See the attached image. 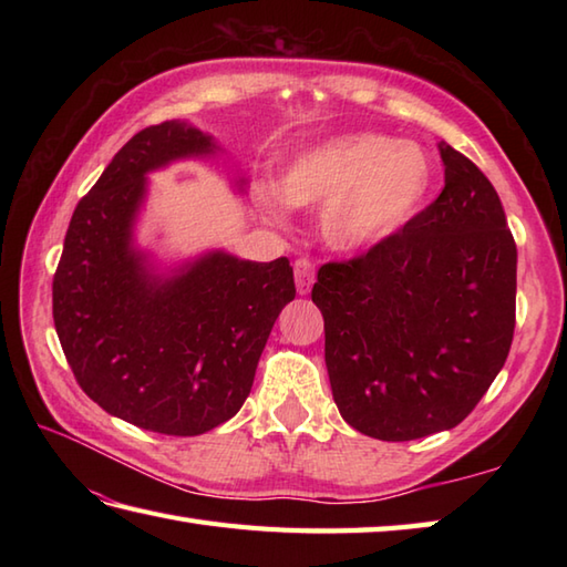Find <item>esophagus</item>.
Segmentation results:
<instances>
[{
	"label": "esophagus",
	"instance_id": "34e87169",
	"mask_svg": "<svg viewBox=\"0 0 567 567\" xmlns=\"http://www.w3.org/2000/svg\"><path fill=\"white\" fill-rule=\"evenodd\" d=\"M295 282H297V292L307 295L315 285V260L311 258H297L295 260Z\"/></svg>",
	"mask_w": 567,
	"mask_h": 567
}]
</instances>
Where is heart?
I'll return each mask as SVG.
<instances>
[{"instance_id":"obj_1","label":"heart","mask_w":567,"mask_h":567,"mask_svg":"<svg viewBox=\"0 0 567 567\" xmlns=\"http://www.w3.org/2000/svg\"><path fill=\"white\" fill-rule=\"evenodd\" d=\"M433 185L429 153L412 141L348 134L305 151L282 175V195L297 207H323L321 228L333 248L378 244L424 207ZM265 209L280 202L262 195Z\"/></svg>"}]
</instances>
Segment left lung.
Segmentation results:
<instances>
[{
  "label": "left lung",
  "instance_id": "left-lung-1",
  "mask_svg": "<svg viewBox=\"0 0 567 567\" xmlns=\"http://www.w3.org/2000/svg\"><path fill=\"white\" fill-rule=\"evenodd\" d=\"M445 187L402 228L351 260L323 262L333 402L355 431L414 441L473 412L509 355L516 244L480 167L441 146Z\"/></svg>",
  "mask_w": 567,
  "mask_h": 567
}]
</instances>
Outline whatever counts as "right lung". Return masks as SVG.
Returning <instances> with one entry per match:
<instances>
[{
	"mask_svg": "<svg viewBox=\"0 0 567 567\" xmlns=\"http://www.w3.org/2000/svg\"><path fill=\"white\" fill-rule=\"evenodd\" d=\"M209 151V136L177 122L138 131L78 202L53 275L55 331L82 392L167 436H197L244 406L272 323L297 295L287 258L212 252L158 282L128 248L143 175Z\"/></svg>",
	"mask_w": 567,
	"mask_h": 567,
	"instance_id": "add662e5",
	"label": "right lung"
}]
</instances>
